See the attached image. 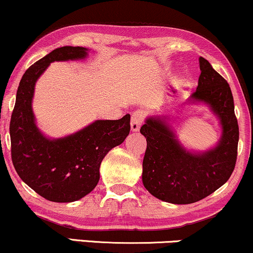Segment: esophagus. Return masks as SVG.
I'll return each mask as SVG.
<instances>
[{
    "instance_id": "34e87169",
    "label": "esophagus",
    "mask_w": 253,
    "mask_h": 253,
    "mask_svg": "<svg viewBox=\"0 0 253 253\" xmlns=\"http://www.w3.org/2000/svg\"><path fill=\"white\" fill-rule=\"evenodd\" d=\"M143 112L141 111H136L133 112L131 116V122H130V126H131V130L133 132L138 131L139 127L142 126V122H143Z\"/></svg>"
}]
</instances>
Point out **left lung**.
Wrapping results in <instances>:
<instances>
[{"label":"left lung","instance_id":"1","mask_svg":"<svg viewBox=\"0 0 253 253\" xmlns=\"http://www.w3.org/2000/svg\"><path fill=\"white\" fill-rule=\"evenodd\" d=\"M198 87L189 104L203 103L216 116L221 137L206 151L187 150L177 138L167 115L150 116L142 126L147 138L142 181L151 195L166 203H197L230 179L237 161L239 127L230 85L206 59L200 56Z\"/></svg>","mask_w":253,"mask_h":253}]
</instances>
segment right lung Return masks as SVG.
<instances>
[{"label":"right lung","instance_id":"right-lung-1","mask_svg":"<svg viewBox=\"0 0 253 253\" xmlns=\"http://www.w3.org/2000/svg\"><path fill=\"white\" fill-rule=\"evenodd\" d=\"M85 47L64 46L32 65L22 76L11 114V160L21 180L53 203H72L91 193L99 181V167L112 148L130 132V115L121 120L94 121L61 138L44 136L35 123L32 102L35 83L53 61L80 60Z\"/></svg>","mask_w":253,"mask_h":253}]
</instances>
